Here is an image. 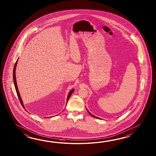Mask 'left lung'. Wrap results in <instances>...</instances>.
Masks as SVG:
<instances>
[{"label": "left lung", "mask_w": 156, "mask_h": 156, "mask_svg": "<svg viewBox=\"0 0 156 156\" xmlns=\"http://www.w3.org/2000/svg\"><path fill=\"white\" fill-rule=\"evenodd\" d=\"M87 112H88V113H89L90 115H91V116H93V117H94V118H98V119H100V118H98V117H96V116H95L94 115H92L91 113H90L87 110Z\"/></svg>", "instance_id": "8db88e82"}]
</instances>
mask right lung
Returning a JSON list of instances; mask_svg holds the SVG:
<instances>
[{
    "label": "right lung",
    "instance_id": "1",
    "mask_svg": "<svg viewBox=\"0 0 156 156\" xmlns=\"http://www.w3.org/2000/svg\"><path fill=\"white\" fill-rule=\"evenodd\" d=\"M17 61H18V60H17L16 62L15 65H14V67L13 69V76L14 84L16 90V92H17V95H18V98H19V99H20V104H22V105L23 107L24 108L23 104V102H22V100L21 99V98H20V93H19V91H18V87H17V81H16V66H17ZM73 91H74V89L71 90L70 91V93H69V95H68V96H67V103L68 102L70 96L71 95V94L73 93Z\"/></svg>",
    "mask_w": 156,
    "mask_h": 156
}]
</instances>
